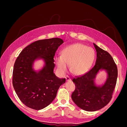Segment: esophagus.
<instances>
[{"mask_svg": "<svg viewBox=\"0 0 127 127\" xmlns=\"http://www.w3.org/2000/svg\"><path fill=\"white\" fill-rule=\"evenodd\" d=\"M66 80L67 81H68V82H69V81H71V78L69 77V76H67L66 77Z\"/></svg>", "mask_w": 127, "mask_h": 127, "instance_id": "34e87169", "label": "esophagus"}]
</instances>
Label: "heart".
<instances>
[{"label": "heart", "instance_id": "heart-1", "mask_svg": "<svg viewBox=\"0 0 127 127\" xmlns=\"http://www.w3.org/2000/svg\"><path fill=\"white\" fill-rule=\"evenodd\" d=\"M95 57L93 48L82 43H75L63 49L61 56H56L55 60L58 69L61 72H66L68 66H70L72 74L80 75L90 69Z\"/></svg>", "mask_w": 127, "mask_h": 127}]
</instances>
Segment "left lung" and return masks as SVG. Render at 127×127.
<instances>
[{
  "mask_svg": "<svg viewBox=\"0 0 127 127\" xmlns=\"http://www.w3.org/2000/svg\"><path fill=\"white\" fill-rule=\"evenodd\" d=\"M97 58L95 66L82 76L72 79L75 90L72 92V101L80 109L87 111H95L106 106L112 97L116 85L118 69L109 53L93 43ZM105 70L108 78L102 87L95 85L94 79L99 70Z\"/></svg>",
  "mask_w": 127,
  "mask_h": 127,
  "instance_id": "left-lung-1",
  "label": "left lung"
}]
</instances>
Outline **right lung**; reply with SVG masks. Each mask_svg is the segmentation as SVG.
<instances>
[{
  "mask_svg": "<svg viewBox=\"0 0 127 127\" xmlns=\"http://www.w3.org/2000/svg\"><path fill=\"white\" fill-rule=\"evenodd\" d=\"M64 43L60 38L38 40L25 47L17 58L13 72V85L22 102L39 110L48 106L55 98L59 87L66 82L53 73L56 52ZM43 59L45 65L39 72L34 71L36 59Z\"/></svg>",
  "mask_w": 127,
  "mask_h": 127,
  "instance_id": "right-lung-1",
  "label": "right lung"
}]
</instances>
